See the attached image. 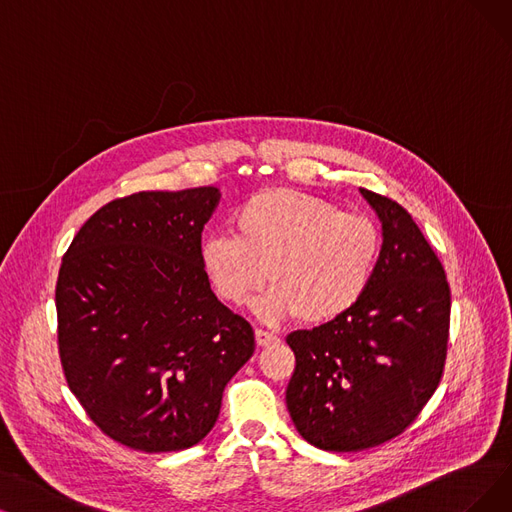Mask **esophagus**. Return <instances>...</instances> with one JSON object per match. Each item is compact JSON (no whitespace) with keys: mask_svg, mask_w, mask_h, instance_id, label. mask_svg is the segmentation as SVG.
<instances>
[{"mask_svg":"<svg viewBox=\"0 0 512 512\" xmlns=\"http://www.w3.org/2000/svg\"><path fill=\"white\" fill-rule=\"evenodd\" d=\"M256 342H258V346H271V344L279 342V336L273 332L262 330V327H256Z\"/></svg>","mask_w":512,"mask_h":512,"instance_id":"34e87169","label":"esophagus"}]
</instances>
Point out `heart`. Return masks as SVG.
Here are the masks:
<instances>
[{
  "instance_id": "heart-1",
  "label": "heart",
  "mask_w": 512,
  "mask_h": 512,
  "mask_svg": "<svg viewBox=\"0 0 512 512\" xmlns=\"http://www.w3.org/2000/svg\"><path fill=\"white\" fill-rule=\"evenodd\" d=\"M233 235L212 233L199 245V262L220 300L258 304L267 319L298 317L319 325L349 313L374 281L382 231L363 212L294 189H262L231 218Z\"/></svg>"
}]
</instances>
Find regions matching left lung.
<instances>
[{
	"label": "left lung",
	"instance_id": "1",
	"mask_svg": "<svg viewBox=\"0 0 512 512\" xmlns=\"http://www.w3.org/2000/svg\"><path fill=\"white\" fill-rule=\"evenodd\" d=\"M382 222L374 281L349 313L298 330L285 403L298 433L325 452L399 437L437 391L449 336V283L418 224L395 199L361 189Z\"/></svg>",
	"mask_w": 512,
	"mask_h": 512
}]
</instances>
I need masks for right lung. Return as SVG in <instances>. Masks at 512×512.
<instances>
[{"mask_svg": "<svg viewBox=\"0 0 512 512\" xmlns=\"http://www.w3.org/2000/svg\"><path fill=\"white\" fill-rule=\"evenodd\" d=\"M216 187L142 191L94 212L56 281L58 355L71 393L109 439L136 452L193 447L254 330L212 292L201 231Z\"/></svg>", "mask_w": 512, "mask_h": 512, "instance_id": "right-lung-1", "label": "right lung"}]
</instances>
